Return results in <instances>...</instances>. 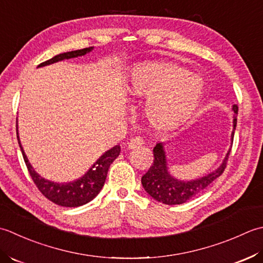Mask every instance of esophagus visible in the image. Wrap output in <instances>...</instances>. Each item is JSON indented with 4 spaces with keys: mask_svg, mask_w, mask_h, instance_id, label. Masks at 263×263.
Listing matches in <instances>:
<instances>
[{
    "mask_svg": "<svg viewBox=\"0 0 263 263\" xmlns=\"http://www.w3.org/2000/svg\"><path fill=\"white\" fill-rule=\"evenodd\" d=\"M144 144V139L142 137H134L132 138L129 142H128V148H137L139 146H142Z\"/></svg>",
    "mask_w": 263,
    "mask_h": 263,
    "instance_id": "esophagus-1",
    "label": "esophagus"
}]
</instances>
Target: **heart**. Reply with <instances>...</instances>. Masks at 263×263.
Segmentation results:
<instances>
[{"label": "heart", "mask_w": 263, "mask_h": 263, "mask_svg": "<svg viewBox=\"0 0 263 263\" xmlns=\"http://www.w3.org/2000/svg\"><path fill=\"white\" fill-rule=\"evenodd\" d=\"M127 88L134 96H148L146 116L155 127L179 124L194 111L204 93L197 74L171 63H143L133 69Z\"/></svg>", "instance_id": "obj_1"}]
</instances>
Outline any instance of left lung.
I'll use <instances>...</instances> for the list:
<instances>
[{
	"label": "left lung",
	"mask_w": 263,
	"mask_h": 263,
	"mask_svg": "<svg viewBox=\"0 0 263 263\" xmlns=\"http://www.w3.org/2000/svg\"><path fill=\"white\" fill-rule=\"evenodd\" d=\"M233 111L235 115L233 117L232 143L237 124L236 115L238 112V106L236 104L233 105ZM229 153L230 148L226 157H224L222 163L220 164V167L212 171L211 174L201 177L199 179L184 181L175 178V177L169 174L163 144L158 143L153 148L154 161L147 173L142 177V185L147 194L151 195L158 202L164 203V204L168 205L181 204V203L191 200L192 197L199 195L201 192L204 191L209 185L213 183L223 173L228 161Z\"/></svg>",
	"instance_id": "8db88e82"
}]
</instances>
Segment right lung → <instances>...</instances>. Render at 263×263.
Instances as JSON below:
<instances>
[{
	"label": "right lung",
	"instance_id": "right-lung-1",
	"mask_svg": "<svg viewBox=\"0 0 263 263\" xmlns=\"http://www.w3.org/2000/svg\"><path fill=\"white\" fill-rule=\"evenodd\" d=\"M92 50L93 47H86V49L83 50L61 53V54L53 57L50 60L42 62L41 64H39V68L66 60V59H72L85 55L86 53L90 52ZM17 138L21 153H23V157L25 160V163L27 165V169H28L29 175L31 176V178H33L37 189L40 190V192L46 197V199H49L58 205L67 208H74L86 204V203L92 201L94 197L99 194L105 183L110 164L115 161L120 153V146L116 145L108 149L105 153L102 154L98 161L89 168V170L83 177H80V178L73 181H70V183H54V181L43 178V177L37 174L35 169L31 167L28 159H27V155L25 154L24 148L21 146L18 134V125Z\"/></svg>",
	"mask_w": 263,
	"mask_h": 263
}]
</instances>
